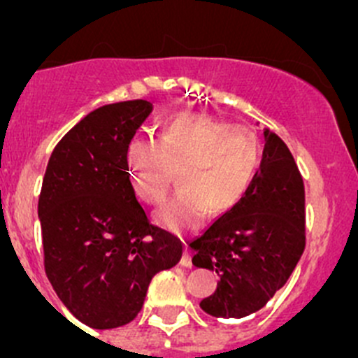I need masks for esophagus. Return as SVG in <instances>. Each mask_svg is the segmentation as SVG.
<instances>
[{
  "label": "esophagus",
  "instance_id": "esophagus-1",
  "mask_svg": "<svg viewBox=\"0 0 358 358\" xmlns=\"http://www.w3.org/2000/svg\"><path fill=\"white\" fill-rule=\"evenodd\" d=\"M180 265L185 266V268H190V266H192V258H190V252L187 248H185V252H183L182 259H180Z\"/></svg>",
  "mask_w": 358,
  "mask_h": 358
}]
</instances>
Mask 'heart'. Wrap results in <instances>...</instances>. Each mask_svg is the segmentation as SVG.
<instances>
[{
    "label": "heart",
    "mask_w": 358,
    "mask_h": 358,
    "mask_svg": "<svg viewBox=\"0 0 358 358\" xmlns=\"http://www.w3.org/2000/svg\"><path fill=\"white\" fill-rule=\"evenodd\" d=\"M263 147L255 131L204 115H180L161 126L157 140L135 138L126 164L135 196L159 204L168 196L173 171L180 192L157 209L156 222L173 232L197 229L211 215L232 211L255 183Z\"/></svg>",
    "instance_id": "1"
}]
</instances>
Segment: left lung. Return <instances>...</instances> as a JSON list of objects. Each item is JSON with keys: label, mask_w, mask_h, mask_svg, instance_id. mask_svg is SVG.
<instances>
[{"label": "left lung", "mask_w": 358, "mask_h": 358, "mask_svg": "<svg viewBox=\"0 0 358 358\" xmlns=\"http://www.w3.org/2000/svg\"><path fill=\"white\" fill-rule=\"evenodd\" d=\"M192 263L218 273L201 308L218 319L258 312L287 282L305 249V187L286 143L265 129L258 176L243 201L189 243Z\"/></svg>", "instance_id": "obj_1"}]
</instances>
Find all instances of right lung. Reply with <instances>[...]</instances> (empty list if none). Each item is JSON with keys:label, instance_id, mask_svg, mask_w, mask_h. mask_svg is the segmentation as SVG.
Masks as SVG:
<instances>
[{"label": "right lung", "instance_id": "right-lung-1", "mask_svg": "<svg viewBox=\"0 0 358 358\" xmlns=\"http://www.w3.org/2000/svg\"><path fill=\"white\" fill-rule=\"evenodd\" d=\"M150 112L147 100L90 112L57 143L43 178L46 277L69 312L93 329L131 322L152 277L182 258V241L152 225L136 201L126 164Z\"/></svg>", "mask_w": 358, "mask_h": 358}]
</instances>
